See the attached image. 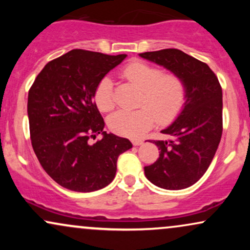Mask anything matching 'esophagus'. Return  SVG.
Listing matches in <instances>:
<instances>
[{
	"label": "esophagus",
	"mask_w": 250,
	"mask_h": 250,
	"mask_svg": "<svg viewBox=\"0 0 250 250\" xmlns=\"http://www.w3.org/2000/svg\"><path fill=\"white\" fill-rule=\"evenodd\" d=\"M131 142H133L134 146H141L142 143H143L142 140H140V139H134V140H131Z\"/></svg>",
	"instance_id": "obj_1"
}]
</instances>
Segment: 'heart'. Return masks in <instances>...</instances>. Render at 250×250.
Returning a JSON list of instances; mask_svg holds the SVG:
<instances>
[{
    "instance_id": "heart-1",
    "label": "heart",
    "mask_w": 250,
    "mask_h": 250,
    "mask_svg": "<svg viewBox=\"0 0 250 250\" xmlns=\"http://www.w3.org/2000/svg\"><path fill=\"white\" fill-rule=\"evenodd\" d=\"M123 79L142 90L135 110H119L109 116V128L123 136H139L150 129L155 121L167 125L176 119L187 100V85L175 73H163L156 65L134 62L122 70ZM94 101L103 113L115 107L113 81L104 76L94 93Z\"/></svg>"
}]
</instances>
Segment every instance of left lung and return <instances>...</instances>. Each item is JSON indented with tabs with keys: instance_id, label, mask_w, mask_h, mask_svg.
I'll use <instances>...</instances> for the list:
<instances>
[{
	"instance_id": "8db88e82",
	"label": "left lung",
	"mask_w": 250,
	"mask_h": 250,
	"mask_svg": "<svg viewBox=\"0 0 250 250\" xmlns=\"http://www.w3.org/2000/svg\"><path fill=\"white\" fill-rule=\"evenodd\" d=\"M177 74L187 85V100L177 119L161 130L167 141H154L160 156L145 167L157 187L180 190L196 183L214 159L222 136V88L208 64L179 49L139 54Z\"/></svg>"
}]
</instances>
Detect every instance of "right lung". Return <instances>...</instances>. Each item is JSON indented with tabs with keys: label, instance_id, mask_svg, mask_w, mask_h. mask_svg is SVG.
Masks as SVG:
<instances>
[{
	"label": "right lung",
	"instance_id": "obj_1",
	"mask_svg": "<svg viewBox=\"0 0 250 250\" xmlns=\"http://www.w3.org/2000/svg\"><path fill=\"white\" fill-rule=\"evenodd\" d=\"M127 57L74 49L48 62L28 94L31 146L45 173L69 190L89 193L114 180L119 156L133 147L107 134L94 102L99 82ZM102 133L95 144L90 139Z\"/></svg>",
	"mask_w": 250,
	"mask_h": 250
}]
</instances>
